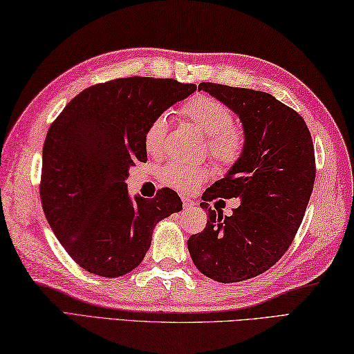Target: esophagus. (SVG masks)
<instances>
[{
	"instance_id": "esophagus-1",
	"label": "esophagus",
	"mask_w": 354,
	"mask_h": 354,
	"mask_svg": "<svg viewBox=\"0 0 354 354\" xmlns=\"http://www.w3.org/2000/svg\"><path fill=\"white\" fill-rule=\"evenodd\" d=\"M183 207H184V209H187V212H189V209H192V208L194 207V202L190 201V199L184 198V199H183Z\"/></svg>"
}]
</instances>
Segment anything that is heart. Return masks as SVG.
Here are the masks:
<instances>
[{
	"mask_svg": "<svg viewBox=\"0 0 354 354\" xmlns=\"http://www.w3.org/2000/svg\"><path fill=\"white\" fill-rule=\"evenodd\" d=\"M181 115L199 133L207 137L208 155L221 167H232L243 155L245 133L232 124V112L219 100L209 95L192 97L179 109ZM167 115L156 117L145 133V149L150 156H160L164 152L167 138ZM164 184L179 192L196 190L208 178V171L202 167H192L178 161H170L160 171Z\"/></svg>",
	"mask_w": 354,
	"mask_h": 354,
	"instance_id": "obj_1",
	"label": "heart"
}]
</instances>
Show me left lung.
Here are the masks:
<instances>
[{"instance_id":"1","label":"left lung","mask_w":354,"mask_h":354,"mask_svg":"<svg viewBox=\"0 0 354 354\" xmlns=\"http://www.w3.org/2000/svg\"><path fill=\"white\" fill-rule=\"evenodd\" d=\"M201 89L236 112L246 145L227 175L202 194L209 219L187 246L208 278L245 281L283 257L303 222L317 173L313 142L303 117L274 95L212 82ZM217 197H237L241 205L223 216L207 204Z\"/></svg>"}]
</instances>
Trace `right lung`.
<instances>
[{"label": "right lung", "instance_id": "1", "mask_svg": "<svg viewBox=\"0 0 354 354\" xmlns=\"http://www.w3.org/2000/svg\"><path fill=\"white\" fill-rule=\"evenodd\" d=\"M194 91L196 85L173 79H115L84 89L50 126L42 208L65 251L88 272H131L145 259L155 225L183 209L170 189L131 199L126 179L135 162L147 161L149 124Z\"/></svg>", "mask_w": 354, "mask_h": 354}]
</instances>
